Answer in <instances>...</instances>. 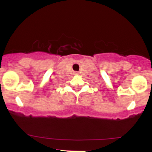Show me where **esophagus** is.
<instances>
[{"instance_id": "34e87169", "label": "esophagus", "mask_w": 152, "mask_h": 152, "mask_svg": "<svg viewBox=\"0 0 152 152\" xmlns=\"http://www.w3.org/2000/svg\"><path fill=\"white\" fill-rule=\"evenodd\" d=\"M75 74H77V73H75Z\"/></svg>"}]
</instances>
